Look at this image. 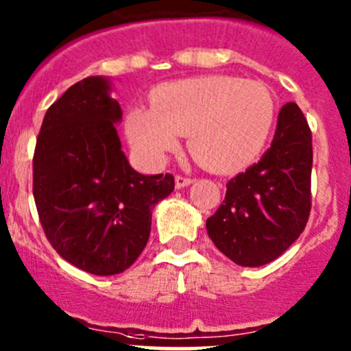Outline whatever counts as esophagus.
Wrapping results in <instances>:
<instances>
[{
    "mask_svg": "<svg viewBox=\"0 0 351 351\" xmlns=\"http://www.w3.org/2000/svg\"><path fill=\"white\" fill-rule=\"evenodd\" d=\"M175 183H176V188H184V186H188V184H191V183H193V178H190V176L176 175V178H175Z\"/></svg>",
    "mask_w": 351,
    "mask_h": 351,
    "instance_id": "esophagus-1",
    "label": "esophagus"
}]
</instances>
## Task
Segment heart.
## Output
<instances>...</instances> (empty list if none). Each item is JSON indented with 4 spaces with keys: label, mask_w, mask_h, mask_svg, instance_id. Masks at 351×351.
Listing matches in <instances>:
<instances>
[{
    "label": "heart",
    "mask_w": 351,
    "mask_h": 351,
    "mask_svg": "<svg viewBox=\"0 0 351 351\" xmlns=\"http://www.w3.org/2000/svg\"><path fill=\"white\" fill-rule=\"evenodd\" d=\"M275 99L265 84L237 76H203L155 90L152 110L134 108L128 134L145 160L163 161L190 133V149L203 167L232 171L248 165L267 145Z\"/></svg>",
    "instance_id": "b5f03b06"
}]
</instances>
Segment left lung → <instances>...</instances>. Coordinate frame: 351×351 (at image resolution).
I'll return each instance as SVG.
<instances>
[{"mask_svg":"<svg viewBox=\"0 0 351 351\" xmlns=\"http://www.w3.org/2000/svg\"><path fill=\"white\" fill-rule=\"evenodd\" d=\"M311 165V130L298 105L287 103L271 146L226 183L223 205L206 219L219 252L240 267H261L283 255L310 218Z\"/></svg>","mask_w":351,"mask_h":351,"instance_id":"obj_1","label":"left lung"}]
</instances>
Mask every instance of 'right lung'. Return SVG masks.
Masks as SVG:
<instances>
[{"label":"right lung","mask_w":351,"mask_h":351,"mask_svg":"<svg viewBox=\"0 0 351 351\" xmlns=\"http://www.w3.org/2000/svg\"><path fill=\"white\" fill-rule=\"evenodd\" d=\"M110 84L90 76L46 111L33 155V196L43 232L61 258L99 276L125 271L141 255L152 210L175 190L173 175L130 167L114 123Z\"/></svg>","instance_id":"add662e5"}]
</instances>
